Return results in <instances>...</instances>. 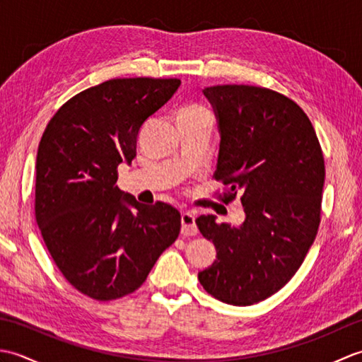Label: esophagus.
Returning <instances> with one entry per match:
<instances>
[{
	"label": "esophagus",
	"instance_id": "34e87169",
	"mask_svg": "<svg viewBox=\"0 0 362 362\" xmlns=\"http://www.w3.org/2000/svg\"><path fill=\"white\" fill-rule=\"evenodd\" d=\"M182 235L183 236H194L197 233V226H196V219L193 214H191L189 211H185L182 213Z\"/></svg>",
	"mask_w": 362,
	"mask_h": 362
}]
</instances>
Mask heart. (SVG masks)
<instances>
[{
  "mask_svg": "<svg viewBox=\"0 0 362 362\" xmlns=\"http://www.w3.org/2000/svg\"><path fill=\"white\" fill-rule=\"evenodd\" d=\"M191 110H205V109H202V107H189Z\"/></svg>",
  "mask_w": 362,
  "mask_h": 362,
  "instance_id": "heart-1",
  "label": "heart"
}]
</instances>
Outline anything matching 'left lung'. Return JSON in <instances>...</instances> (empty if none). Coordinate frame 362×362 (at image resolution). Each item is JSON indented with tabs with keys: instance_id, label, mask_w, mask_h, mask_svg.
I'll return each instance as SVG.
<instances>
[{
	"instance_id": "left-lung-1",
	"label": "left lung",
	"mask_w": 362,
	"mask_h": 362,
	"mask_svg": "<svg viewBox=\"0 0 362 362\" xmlns=\"http://www.w3.org/2000/svg\"><path fill=\"white\" fill-rule=\"evenodd\" d=\"M219 119L214 179L221 201L240 196V227L199 216L216 261L199 272L204 289L221 302L249 306L280 291L302 266L316 240L325 161L310 118L279 91L255 86L204 90Z\"/></svg>"
}]
</instances>
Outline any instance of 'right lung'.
<instances>
[{"label":"right lung","instance_id":"obj_1","mask_svg":"<svg viewBox=\"0 0 362 362\" xmlns=\"http://www.w3.org/2000/svg\"><path fill=\"white\" fill-rule=\"evenodd\" d=\"M179 79L119 78L90 87L49 119L37 152L35 221L59 271L83 296L132 294L180 233L173 205H144L115 185L143 122Z\"/></svg>","mask_w":362,"mask_h":362}]
</instances>
